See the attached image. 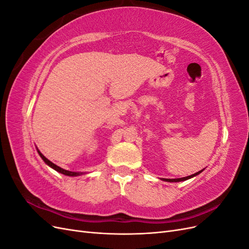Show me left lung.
Here are the masks:
<instances>
[{"label": "left lung", "mask_w": 249, "mask_h": 249, "mask_svg": "<svg viewBox=\"0 0 249 249\" xmlns=\"http://www.w3.org/2000/svg\"><path fill=\"white\" fill-rule=\"evenodd\" d=\"M202 170H203V169H202ZM202 170H200V171H198V172H196V173H194V175L185 177V178H162V179L165 180V182H171V183H173V182H183V180L189 179V178H193V177H195V176L199 175V173H200Z\"/></svg>", "instance_id": "obj_1"}]
</instances>
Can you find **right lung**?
Listing matches in <instances>:
<instances>
[{"label":"right lung","mask_w":249,"mask_h":249,"mask_svg":"<svg viewBox=\"0 0 249 249\" xmlns=\"http://www.w3.org/2000/svg\"><path fill=\"white\" fill-rule=\"evenodd\" d=\"M37 152H38V154H39V156L41 157V159L46 162V164H48L50 167H52L53 169H55L56 171H58V172H60V173H62V175H64V176H69V177H78V176H81V175H83V172H74V171H70V170H65V169H63V168H61V167H59V166H57L56 164H54L53 162H51L49 159H47L46 157H44L38 149H37Z\"/></svg>","instance_id":"add662e5"}]
</instances>
